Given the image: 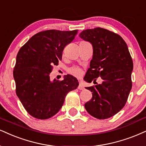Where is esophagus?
Listing matches in <instances>:
<instances>
[{
    "label": "esophagus",
    "mask_w": 146,
    "mask_h": 146,
    "mask_svg": "<svg viewBox=\"0 0 146 146\" xmlns=\"http://www.w3.org/2000/svg\"><path fill=\"white\" fill-rule=\"evenodd\" d=\"M78 89L79 90H83V89H84L83 84H81V83H79V85H78Z\"/></svg>",
    "instance_id": "1"
}]
</instances>
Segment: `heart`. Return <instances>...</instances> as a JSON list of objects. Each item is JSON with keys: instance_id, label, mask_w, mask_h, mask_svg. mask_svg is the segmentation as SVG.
I'll list each match as a JSON object with an SVG mask.
<instances>
[{"instance_id": "b5f03b06", "label": "heart", "mask_w": 146, "mask_h": 146, "mask_svg": "<svg viewBox=\"0 0 146 146\" xmlns=\"http://www.w3.org/2000/svg\"><path fill=\"white\" fill-rule=\"evenodd\" d=\"M70 72L72 74L74 75V76H79L80 75V74H81V71H80V70L78 68L74 67V68H71V69L70 70Z\"/></svg>"}]
</instances>
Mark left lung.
<instances>
[{
	"instance_id": "8db88e82",
	"label": "left lung",
	"mask_w": 146,
	"mask_h": 146,
	"mask_svg": "<svg viewBox=\"0 0 146 146\" xmlns=\"http://www.w3.org/2000/svg\"><path fill=\"white\" fill-rule=\"evenodd\" d=\"M79 36L93 46V58L84 80L102 84L86 87L92 92L84 104L89 114L98 119L113 116L125 106L132 88L133 63L127 43L117 34L101 28L83 30Z\"/></svg>"
}]
</instances>
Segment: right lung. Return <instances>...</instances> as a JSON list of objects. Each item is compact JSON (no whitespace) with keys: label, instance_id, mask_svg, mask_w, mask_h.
<instances>
[{"label":"right lung","instance_id":"obj_1","mask_svg":"<svg viewBox=\"0 0 146 146\" xmlns=\"http://www.w3.org/2000/svg\"><path fill=\"white\" fill-rule=\"evenodd\" d=\"M77 30H49L38 32L21 47L16 57L13 78L16 94L26 110L38 119H47L62 108L65 98L78 86L68 74L62 81L50 79L53 66L62 60L63 50Z\"/></svg>","mask_w":146,"mask_h":146}]
</instances>
